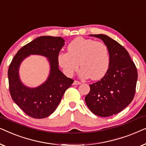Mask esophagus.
Wrapping results in <instances>:
<instances>
[{
  "label": "esophagus",
  "instance_id": "34e87169",
  "mask_svg": "<svg viewBox=\"0 0 146 146\" xmlns=\"http://www.w3.org/2000/svg\"><path fill=\"white\" fill-rule=\"evenodd\" d=\"M80 84H81L80 82L77 81V80H74V83H73V84L74 85H80Z\"/></svg>",
  "mask_w": 146,
  "mask_h": 146
}]
</instances>
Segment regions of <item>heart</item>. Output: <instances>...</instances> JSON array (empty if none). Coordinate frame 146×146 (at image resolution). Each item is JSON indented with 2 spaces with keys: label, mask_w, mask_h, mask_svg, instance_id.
<instances>
[{
  "label": "heart",
  "mask_w": 146,
  "mask_h": 146,
  "mask_svg": "<svg viewBox=\"0 0 146 146\" xmlns=\"http://www.w3.org/2000/svg\"><path fill=\"white\" fill-rule=\"evenodd\" d=\"M58 61L63 71L71 76L80 65L79 75L99 80L104 76L110 66V55L106 45L101 42L78 37L68 46V52H60Z\"/></svg>",
  "instance_id": "1"
}]
</instances>
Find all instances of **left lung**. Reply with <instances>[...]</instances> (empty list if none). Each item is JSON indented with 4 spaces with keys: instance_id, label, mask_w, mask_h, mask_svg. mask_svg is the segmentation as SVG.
I'll list each match as a JSON object with an SVG mask.
<instances>
[{
    "instance_id": "left-lung-1",
    "label": "left lung",
    "mask_w": 146,
    "mask_h": 146,
    "mask_svg": "<svg viewBox=\"0 0 146 146\" xmlns=\"http://www.w3.org/2000/svg\"><path fill=\"white\" fill-rule=\"evenodd\" d=\"M100 38L108 49L110 66L100 80L90 84L85 97L87 106L94 114L108 117L126 108L134 97L137 71L129 53L108 36L90 35Z\"/></svg>"
}]
</instances>
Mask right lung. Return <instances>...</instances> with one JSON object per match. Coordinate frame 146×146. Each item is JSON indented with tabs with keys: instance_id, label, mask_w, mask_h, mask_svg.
I'll use <instances>...</instances> for the list:
<instances>
[{
	"instance_id": "1",
	"label": "right lung",
	"mask_w": 146,
	"mask_h": 146,
	"mask_svg": "<svg viewBox=\"0 0 146 146\" xmlns=\"http://www.w3.org/2000/svg\"><path fill=\"white\" fill-rule=\"evenodd\" d=\"M64 42L60 36H40L22 47L9 66L8 77L12 99L29 116L36 119L49 116L56 109L65 91L74 82L58 68V56ZM31 54L48 57L51 66L47 80L36 88L26 87L19 77V65Z\"/></svg>"
}]
</instances>
